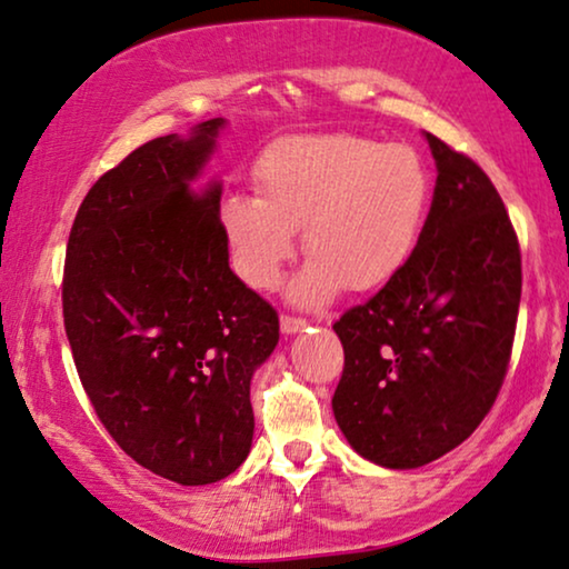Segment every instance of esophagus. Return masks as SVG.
Segmentation results:
<instances>
[{
	"mask_svg": "<svg viewBox=\"0 0 569 569\" xmlns=\"http://www.w3.org/2000/svg\"><path fill=\"white\" fill-rule=\"evenodd\" d=\"M305 328H307V320H301V317H291V315L280 317V330H283V336H293V332H301Z\"/></svg>",
	"mask_w": 569,
	"mask_h": 569,
	"instance_id": "34e87169",
	"label": "esophagus"
}]
</instances>
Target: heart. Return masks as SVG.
<instances>
[{"label": "heart", "instance_id": "heart-1", "mask_svg": "<svg viewBox=\"0 0 569 569\" xmlns=\"http://www.w3.org/2000/svg\"><path fill=\"white\" fill-rule=\"evenodd\" d=\"M257 194L221 202L239 278L276 289L301 247L307 268L289 297L320 307L340 291H372L406 268L427 229L435 181L421 153L351 132L276 140L254 163Z\"/></svg>", "mask_w": 569, "mask_h": 569}]
</instances>
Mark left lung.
<instances>
[{
    "mask_svg": "<svg viewBox=\"0 0 569 569\" xmlns=\"http://www.w3.org/2000/svg\"><path fill=\"white\" fill-rule=\"evenodd\" d=\"M435 200L416 252L367 305L332 325L346 363L332 413L382 468L458 448L502 388L520 307V247L505 202L471 158L423 132Z\"/></svg>",
    "mask_w": 569,
    "mask_h": 569,
    "instance_id": "left-lung-1",
    "label": "left lung"
}]
</instances>
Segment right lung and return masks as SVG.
I'll list each match as a JSON object with an SVG mask.
<instances>
[{"mask_svg": "<svg viewBox=\"0 0 569 569\" xmlns=\"http://www.w3.org/2000/svg\"><path fill=\"white\" fill-rule=\"evenodd\" d=\"M226 119L132 150L90 187L67 241L62 307L80 382L148 471L216 483L249 456V385L278 315L229 268L221 181L200 184Z\"/></svg>", "mask_w": 569, "mask_h": 569, "instance_id": "right-lung-1", "label": "right lung"}]
</instances>
